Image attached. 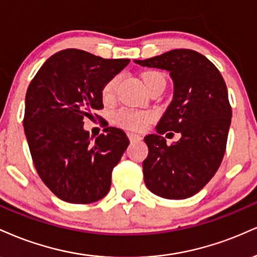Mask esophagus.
Wrapping results in <instances>:
<instances>
[{
  "mask_svg": "<svg viewBox=\"0 0 257 257\" xmlns=\"http://www.w3.org/2000/svg\"><path fill=\"white\" fill-rule=\"evenodd\" d=\"M127 136H128V140L131 141V142H140V141L142 140L141 136L135 135V134H131V132H128Z\"/></svg>",
  "mask_w": 257,
  "mask_h": 257,
  "instance_id": "obj_1",
  "label": "esophagus"
}]
</instances>
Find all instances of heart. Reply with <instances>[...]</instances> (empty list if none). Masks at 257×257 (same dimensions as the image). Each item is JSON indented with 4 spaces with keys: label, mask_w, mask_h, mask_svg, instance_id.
Returning <instances> with one entry per match:
<instances>
[{
    "label": "heart",
    "mask_w": 257,
    "mask_h": 257,
    "mask_svg": "<svg viewBox=\"0 0 257 257\" xmlns=\"http://www.w3.org/2000/svg\"><path fill=\"white\" fill-rule=\"evenodd\" d=\"M142 77H143V81L148 90L160 81H165L164 75L156 71L144 72ZM119 79V75H114L102 87L101 93L104 101H110L114 98ZM152 119L153 114L149 111H142L132 109V108H121V109L116 110L113 115V122L115 125L122 128L131 130V131H142V130L146 128L148 123L152 121Z\"/></svg>",
    "instance_id": "obj_1"
}]
</instances>
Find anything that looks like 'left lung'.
<instances>
[{
	"label": "left lung",
	"mask_w": 257,
	"mask_h": 257,
	"mask_svg": "<svg viewBox=\"0 0 257 257\" xmlns=\"http://www.w3.org/2000/svg\"><path fill=\"white\" fill-rule=\"evenodd\" d=\"M135 62L167 69L174 83L173 101L156 127L158 135L144 138L149 148L144 183L167 200L191 197L214 177L225 155L232 108L224 78L213 62L191 49ZM168 131L182 135L171 146L162 137Z\"/></svg>",
	"instance_id": "obj_1"
}]
</instances>
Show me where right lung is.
Returning a JSON list of instances; mask_svg holds the SVG:
<instances>
[{"instance_id": "obj_1", "label": "right lung", "mask_w": 257, "mask_h": 257, "mask_svg": "<svg viewBox=\"0 0 257 257\" xmlns=\"http://www.w3.org/2000/svg\"><path fill=\"white\" fill-rule=\"evenodd\" d=\"M128 62L61 50L43 63L27 87L24 130L30 153L38 176L60 200L87 204L109 191L111 171L128 147L127 136L107 127L93 141L83 125L103 108L104 84Z\"/></svg>"}]
</instances>
